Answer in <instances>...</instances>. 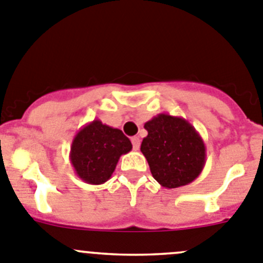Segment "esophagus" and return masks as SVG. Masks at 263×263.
Wrapping results in <instances>:
<instances>
[{
	"label": "esophagus",
	"instance_id": "obj_1",
	"mask_svg": "<svg viewBox=\"0 0 263 263\" xmlns=\"http://www.w3.org/2000/svg\"><path fill=\"white\" fill-rule=\"evenodd\" d=\"M132 145H134V148L135 150H139L140 147V139L137 136L132 137Z\"/></svg>",
	"mask_w": 263,
	"mask_h": 263
}]
</instances>
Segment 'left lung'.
I'll list each match as a JSON object with an SVG mask.
<instances>
[{
	"mask_svg": "<svg viewBox=\"0 0 263 263\" xmlns=\"http://www.w3.org/2000/svg\"><path fill=\"white\" fill-rule=\"evenodd\" d=\"M141 144L154 179L165 188L187 185L206 163V146L195 127L182 117L160 113L145 123Z\"/></svg>",
	"mask_w": 263,
	"mask_h": 263,
	"instance_id": "obj_1",
	"label": "left lung"
}]
</instances>
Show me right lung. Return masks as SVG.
Wrapping results in <instances>:
<instances>
[{
	"label": "right lung",
	"mask_w": 263,
	"mask_h": 263,
	"mask_svg": "<svg viewBox=\"0 0 263 263\" xmlns=\"http://www.w3.org/2000/svg\"><path fill=\"white\" fill-rule=\"evenodd\" d=\"M131 150V141L121 129L94 119L76 132L70 161L81 181L103 184L112 177L119 158Z\"/></svg>",
	"instance_id": "add662e5"
}]
</instances>
